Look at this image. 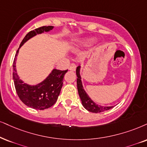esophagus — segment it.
Segmentation results:
<instances>
[{
	"instance_id": "1",
	"label": "esophagus",
	"mask_w": 147,
	"mask_h": 147,
	"mask_svg": "<svg viewBox=\"0 0 147 147\" xmlns=\"http://www.w3.org/2000/svg\"><path fill=\"white\" fill-rule=\"evenodd\" d=\"M76 68H77V66H76L75 64H70V66H69V70H72V71H75Z\"/></svg>"
}]
</instances>
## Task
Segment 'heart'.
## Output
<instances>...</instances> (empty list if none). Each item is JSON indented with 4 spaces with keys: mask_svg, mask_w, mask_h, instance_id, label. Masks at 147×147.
I'll return each instance as SVG.
<instances>
[{
    "mask_svg": "<svg viewBox=\"0 0 147 147\" xmlns=\"http://www.w3.org/2000/svg\"><path fill=\"white\" fill-rule=\"evenodd\" d=\"M94 41H95V39L93 38H86V39H84L83 40H81V41L79 42V45L81 46H85L87 45H90L91 43H93Z\"/></svg>",
    "mask_w": 147,
    "mask_h": 147,
    "instance_id": "b5f03b06",
    "label": "heart"
}]
</instances>
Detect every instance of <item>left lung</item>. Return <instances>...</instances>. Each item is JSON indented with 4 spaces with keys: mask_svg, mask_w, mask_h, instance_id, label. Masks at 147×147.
I'll return each instance as SVG.
<instances>
[{
    "mask_svg": "<svg viewBox=\"0 0 147 147\" xmlns=\"http://www.w3.org/2000/svg\"><path fill=\"white\" fill-rule=\"evenodd\" d=\"M80 69H81V66H79L77 68V70H76V74H77V83L78 93H79V97L81 98V102H82L83 107L86 110L90 111V112L94 113L104 112V111H108L114 107L113 106H111V107H104V106L97 105V104L94 102L91 99L90 96H88V94H87L84 89H83L82 81H81V77L80 75Z\"/></svg>",
    "mask_w": 147,
    "mask_h": 147,
    "instance_id": "obj_1",
    "label": "left lung"
}]
</instances>
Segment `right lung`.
I'll list each match as a JSON object with an SVG mask.
<instances>
[{
  "mask_svg": "<svg viewBox=\"0 0 147 147\" xmlns=\"http://www.w3.org/2000/svg\"><path fill=\"white\" fill-rule=\"evenodd\" d=\"M53 28V26H42L28 33L20 43L13 64V79L18 96L24 105L36 110L48 109L55 103L62 87L64 75L67 72L68 70L53 69L44 81L35 85H31L24 83L18 75L16 68V57L19 53L20 48L30 38L44 32H49Z\"/></svg>",
  "mask_w": 147,
  "mask_h": 147,
  "instance_id": "right-lung-1",
  "label": "right lung"
}]
</instances>
